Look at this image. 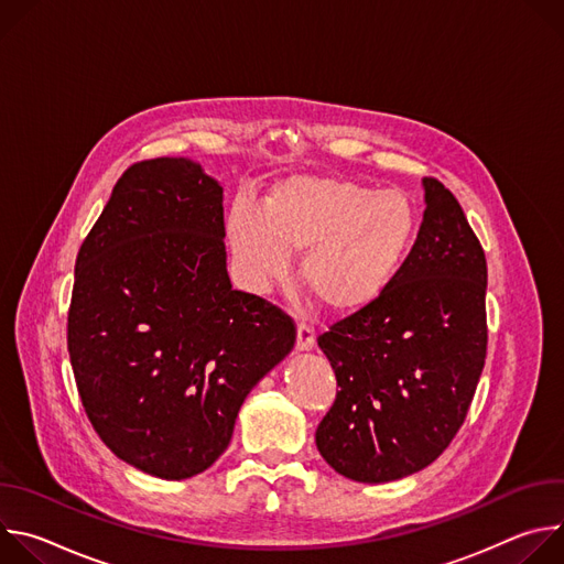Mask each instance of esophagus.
<instances>
[{"label": "esophagus", "mask_w": 564, "mask_h": 564, "mask_svg": "<svg viewBox=\"0 0 564 564\" xmlns=\"http://www.w3.org/2000/svg\"><path fill=\"white\" fill-rule=\"evenodd\" d=\"M314 346V326L310 321H301L296 328V348L299 350H310Z\"/></svg>", "instance_id": "34e87169"}]
</instances>
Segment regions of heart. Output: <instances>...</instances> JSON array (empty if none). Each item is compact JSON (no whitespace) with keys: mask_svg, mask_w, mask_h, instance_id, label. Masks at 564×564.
<instances>
[{"mask_svg":"<svg viewBox=\"0 0 564 564\" xmlns=\"http://www.w3.org/2000/svg\"><path fill=\"white\" fill-rule=\"evenodd\" d=\"M417 203L401 189L350 178L294 174L279 181L261 207L236 200L227 216L234 259L254 290L283 279L288 254L299 276L335 314L377 303L406 268L420 236Z\"/></svg>","mask_w":564,"mask_h":564,"instance_id":"b5f03b06","label":"heart"}]
</instances>
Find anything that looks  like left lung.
<instances>
[{
  "label": "left lung",
  "mask_w": 564,
  "mask_h": 564,
  "mask_svg": "<svg viewBox=\"0 0 564 564\" xmlns=\"http://www.w3.org/2000/svg\"><path fill=\"white\" fill-rule=\"evenodd\" d=\"M424 198L399 279L318 335L339 390L316 429V448L366 485L413 475L446 451L487 359L485 250L440 181L424 178Z\"/></svg>",
  "instance_id": "1"
}]
</instances>
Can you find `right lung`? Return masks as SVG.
<instances>
[{
    "label": "right lung",
    "mask_w": 564,
    "mask_h": 564,
    "mask_svg": "<svg viewBox=\"0 0 564 564\" xmlns=\"http://www.w3.org/2000/svg\"><path fill=\"white\" fill-rule=\"evenodd\" d=\"M223 187L185 158L131 165L75 261L68 357L100 440L187 479L227 448L250 390L294 348V321L231 290Z\"/></svg>",
    "instance_id": "1"
}]
</instances>
